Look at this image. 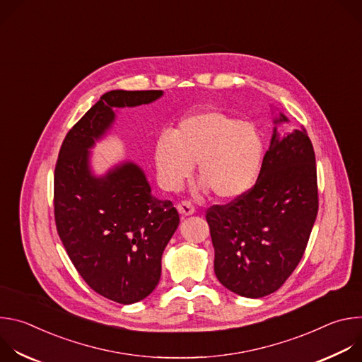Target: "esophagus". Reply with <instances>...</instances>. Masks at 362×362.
Listing matches in <instances>:
<instances>
[{
	"mask_svg": "<svg viewBox=\"0 0 362 362\" xmlns=\"http://www.w3.org/2000/svg\"><path fill=\"white\" fill-rule=\"evenodd\" d=\"M177 211H179V214H180L182 216H190V215L194 214V206H193L190 202L183 200V202H180V203L177 204Z\"/></svg>",
	"mask_w": 362,
	"mask_h": 362,
	"instance_id": "esophagus-1",
	"label": "esophagus"
}]
</instances>
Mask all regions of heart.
<instances>
[{"mask_svg": "<svg viewBox=\"0 0 362 362\" xmlns=\"http://www.w3.org/2000/svg\"><path fill=\"white\" fill-rule=\"evenodd\" d=\"M264 140L252 123L222 112L185 117L154 147V162L162 185L179 190L197 165L199 180L216 197L232 200L245 194L259 175Z\"/></svg>", "mask_w": 362, "mask_h": 362, "instance_id": "heart-1", "label": "heart"}]
</instances>
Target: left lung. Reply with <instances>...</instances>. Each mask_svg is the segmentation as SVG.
<instances>
[{"instance_id": "left-lung-1", "label": "left lung", "mask_w": 362, "mask_h": 362, "mask_svg": "<svg viewBox=\"0 0 362 362\" xmlns=\"http://www.w3.org/2000/svg\"><path fill=\"white\" fill-rule=\"evenodd\" d=\"M282 113L275 124L288 123ZM318 214L315 153L305 129L272 139L255 186L206 214L215 274L229 291L262 298L279 289L302 259Z\"/></svg>"}]
</instances>
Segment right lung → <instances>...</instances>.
Returning <instances> with one entry per match:
<instances>
[{
  "label": "right lung",
  "mask_w": 362,
  "mask_h": 362,
  "mask_svg": "<svg viewBox=\"0 0 362 362\" xmlns=\"http://www.w3.org/2000/svg\"><path fill=\"white\" fill-rule=\"evenodd\" d=\"M162 95V90L103 94L67 133L54 172V216L69 257L93 291L123 305L158 286L179 214L170 200L151 194L143 169L133 162L94 175L90 150L112 129L115 109L148 105Z\"/></svg>",
  "instance_id": "1"
}]
</instances>
